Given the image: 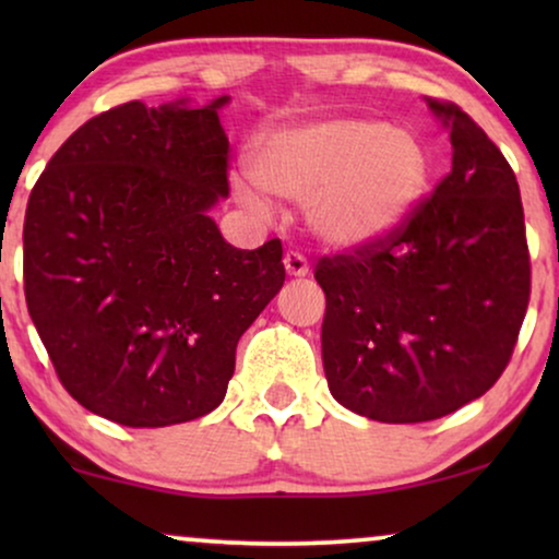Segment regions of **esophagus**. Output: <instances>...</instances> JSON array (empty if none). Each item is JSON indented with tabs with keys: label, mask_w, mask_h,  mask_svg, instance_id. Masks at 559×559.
<instances>
[{
	"label": "esophagus",
	"mask_w": 559,
	"mask_h": 559,
	"mask_svg": "<svg viewBox=\"0 0 559 559\" xmlns=\"http://www.w3.org/2000/svg\"><path fill=\"white\" fill-rule=\"evenodd\" d=\"M282 262H285V272L289 274V277H305V274L310 272L308 259H305L300 251H287Z\"/></svg>",
	"instance_id": "obj_1"
}]
</instances>
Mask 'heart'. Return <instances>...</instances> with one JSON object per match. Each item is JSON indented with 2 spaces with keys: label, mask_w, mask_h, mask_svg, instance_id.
<instances>
[{
  "label": "heart",
  "mask_w": 559,
  "mask_h": 559,
  "mask_svg": "<svg viewBox=\"0 0 559 559\" xmlns=\"http://www.w3.org/2000/svg\"><path fill=\"white\" fill-rule=\"evenodd\" d=\"M251 178L236 195L270 213L265 193L308 203L312 234L331 247H364L394 234L427 188V155L415 136L371 119L285 124L249 142Z\"/></svg>",
  "instance_id": "b5f03b06"
}]
</instances>
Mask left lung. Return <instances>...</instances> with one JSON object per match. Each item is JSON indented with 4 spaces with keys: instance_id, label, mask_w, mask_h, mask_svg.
<instances>
[{
    "instance_id": "left-lung-1",
    "label": "left lung",
    "mask_w": 559,
    "mask_h": 559,
    "mask_svg": "<svg viewBox=\"0 0 559 559\" xmlns=\"http://www.w3.org/2000/svg\"><path fill=\"white\" fill-rule=\"evenodd\" d=\"M453 167L384 239L323 257V369L343 407L377 423H430L478 400L507 369L530 305L519 182L455 104L425 98Z\"/></svg>"
}]
</instances>
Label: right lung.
I'll return each mask as SVG.
<instances>
[{
	"mask_svg": "<svg viewBox=\"0 0 559 559\" xmlns=\"http://www.w3.org/2000/svg\"><path fill=\"white\" fill-rule=\"evenodd\" d=\"M226 104L98 114L29 193V318L66 392L117 425L216 409L236 343L285 282L280 239L236 249L209 216L228 195Z\"/></svg>",
	"mask_w": 559,
	"mask_h": 559,
	"instance_id": "1",
	"label": "right lung"
}]
</instances>
